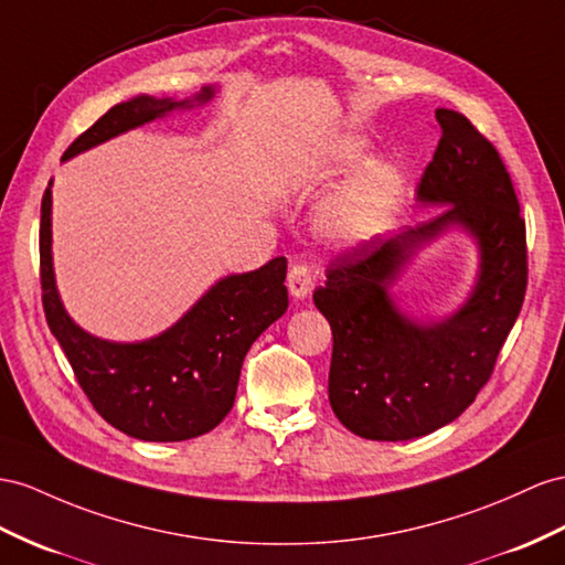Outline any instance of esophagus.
Returning <instances> with one entry per match:
<instances>
[{"label": "esophagus", "mask_w": 565, "mask_h": 565, "mask_svg": "<svg viewBox=\"0 0 565 565\" xmlns=\"http://www.w3.org/2000/svg\"><path fill=\"white\" fill-rule=\"evenodd\" d=\"M286 286H288V294H291L294 298H298V300L308 298V296H310V291H312V286H315L312 271H310L306 265H296V267H291V271H288Z\"/></svg>", "instance_id": "1"}]
</instances>
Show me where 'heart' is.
Masks as SVG:
<instances>
[{"instance_id": "obj_1", "label": "heart", "mask_w": 565, "mask_h": 565, "mask_svg": "<svg viewBox=\"0 0 565 565\" xmlns=\"http://www.w3.org/2000/svg\"><path fill=\"white\" fill-rule=\"evenodd\" d=\"M367 142L343 134L317 150L308 164V181L317 185L334 183L364 164L322 202L315 216L317 234L343 250L363 248L382 236L406 202L408 181L403 169L388 159H371L367 163Z\"/></svg>"}]
</instances>
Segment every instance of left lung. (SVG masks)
Returning <instances> with one entry per match:
<instances>
[{"mask_svg":"<svg viewBox=\"0 0 565 565\" xmlns=\"http://www.w3.org/2000/svg\"><path fill=\"white\" fill-rule=\"evenodd\" d=\"M434 117L441 140L417 202L444 210L337 257L312 296L334 334L331 411L372 441H408L454 423L491 377L525 298V222L509 171L462 114L437 109ZM454 227L478 245L471 294L451 316L413 318L397 308L391 286Z\"/></svg>","mask_w":565,"mask_h":565,"instance_id":"obj_1","label":"left lung"}]
</instances>
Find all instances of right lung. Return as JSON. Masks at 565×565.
Segmentation results:
<instances>
[{
	"label": "right lung",
	"mask_w": 565,
	"mask_h": 565,
	"mask_svg": "<svg viewBox=\"0 0 565 565\" xmlns=\"http://www.w3.org/2000/svg\"><path fill=\"white\" fill-rule=\"evenodd\" d=\"M216 85L185 99L138 95L114 105L62 162L173 111L202 107ZM286 257L212 284L181 320L142 341L93 337L64 308L52 263V181L40 210V281L47 324L95 411L140 441H185L220 425L234 406L243 358L288 308Z\"/></svg>",
	"instance_id": "add662e5"
}]
</instances>
